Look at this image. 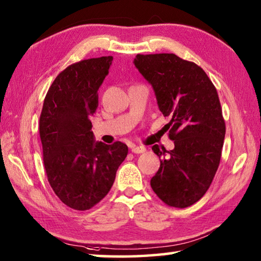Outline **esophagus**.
Returning <instances> with one entry per match:
<instances>
[{"label": "esophagus", "mask_w": 261, "mask_h": 261, "mask_svg": "<svg viewBox=\"0 0 261 261\" xmlns=\"http://www.w3.org/2000/svg\"><path fill=\"white\" fill-rule=\"evenodd\" d=\"M131 151H132V153L139 154V153L146 152V148H145L144 146H136V145H132V146H131Z\"/></svg>", "instance_id": "esophagus-1"}]
</instances>
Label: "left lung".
<instances>
[{"label":"left lung","mask_w":261,"mask_h":261,"mask_svg":"<svg viewBox=\"0 0 261 261\" xmlns=\"http://www.w3.org/2000/svg\"><path fill=\"white\" fill-rule=\"evenodd\" d=\"M136 68L155 92L175 148L154 145L160 160L151 187L166 205L185 208L204 196L218 170L226 123L218 91L199 65L175 54H138Z\"/></svg>","instance_id":"obj_1"}]
</instances>
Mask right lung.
<instances>
[{"mask_svg": "<svg viewBox=\"0 0 261 261\" xmlns=\"http://www.w3.org/2000/svg\"><path fill=\"white\" fill-rule=\"evenodd\" d=\"M113 56L76 62L61 71L48 90L39 122L43 166L53 191L76 211H87L107 196L127 155L121 141H94L90 116Z\"/></svg>", "mask_w": 261, "mask_h": 261, "instance_id": "1", "label": "right lung"}]
</instances>
